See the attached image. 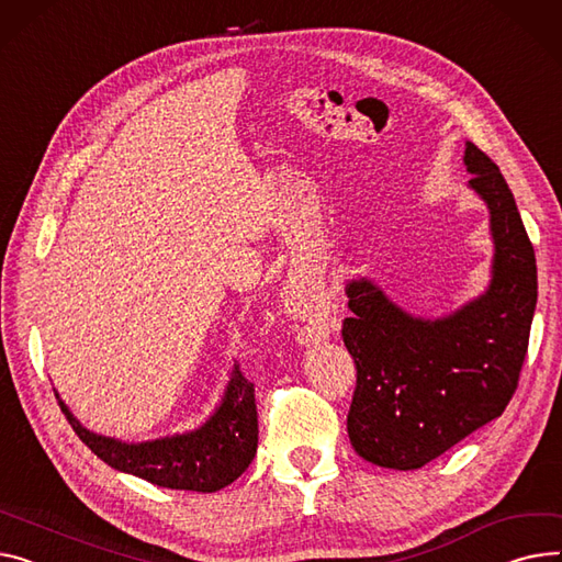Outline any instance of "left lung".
Returning a JSON list of instances; mask_svg holds the SVG:
<instances>
[{
  "label": "left lung",
  "mask_w": 562,
  "mask_h": 562,
  "mask_svg": "<svg viewBox=\"0 0 562 562\" xmlns=\"http://www.w3.org/2000/svg\"><path fill=\"white\" fill-rule=\"evenodd\" d=\"M470 187L488 203L493 282L457 314L408 316L368 280L348 284L341 336L357 366L348 436L368 463L418 470L504 414L538 301L533 244L499 167L465 144Z\"/></svg>",
  "instance_id": "8db88e82"
}]
</instances>
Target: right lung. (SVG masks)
Returning a JSON list of instances; mask_svg holds the SVG:
<instances>
[{
  "instance_id": "1",
  "label": "right lung",
  "mask_w": 562,
  "mask_h": 562,
  "mask_svg": "<svg viewBox=\"0 0 562 562\" xmlns=\"http://www.w3.org/2000/svg\"><path fill=\"white\" fill-rule=\"evenodd\" d=\"M71 429L110 468L171 491L214 493L244 474L257 452L255 384L235 366L216 414L196 431L126 445L88 431L58 400Z\"/></svg>"
}]
</instances>
